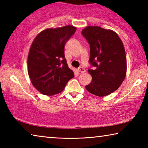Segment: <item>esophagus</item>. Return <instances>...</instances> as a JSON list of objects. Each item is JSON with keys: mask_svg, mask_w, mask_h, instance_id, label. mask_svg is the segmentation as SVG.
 <instances>
[{"mask_svg": "<svg viewBox=\"0 0 148 148\" xmlns=\"http://www.w3.org/2000/svg\"><path fill=\"white\" fill-rule=\"evenodd\" d=\"M77 71H78V72H79L80 73H84V72H86V70H85L83 67H79V68L77 69Z\"/></svg>", "mask_w": 148, "mask_h": 148, "instance_id": "1", "label": "esophagus"}]
</instances>
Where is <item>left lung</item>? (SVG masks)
Segmentation results:
<instances>
[{"label": "left lung", "instance_id": "1", "mask_svg": "<svg viewBox=\"0 0 148 148\" xmlns=\"http://www.w3.org/2000/svg\"><path fill=\"white\" fill-rule=\"evenodd\" d=\"M90 45L89 69L92 81L86 89L104 97L119 88L126 76L127 59L123 44L116 32L98 26H87L82 31Z\"/></svg>", "mask_w": 148, "mask_h": 148}]
</instances>
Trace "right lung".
Masks as SVG:
<instances>
[{"mask_svg":"<svg viewBox=\"0 0 148 148\" xmlns=\"http://www.w3.org/2000/svg\"><path fill=\"white\" fill-rule=\"evenodd\" d=\"M76 30L72 25L48 28L32 42L27 59L28 74L32 86L42 94L59 93L74 76L66 63L64 47Z\"/></svg>","mask_w":148,"mask_h":148,"instance_id":"obj_1","label":"right lung"}]
</instances>
